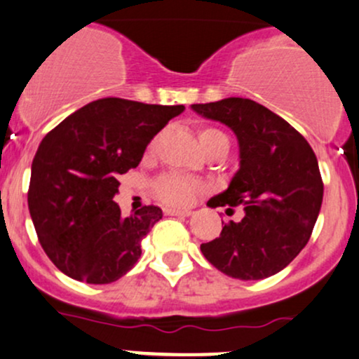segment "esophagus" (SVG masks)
<instances>
[{
	"mask_svg": "<svg viewBox=\"0 0 359 359\" xmlns=\"http://www.w3.org/2000/svg\"><path fill=\"white\" fill-rule=\"evenodd\" d=\"M164 214L165 215H180V217H188V215H191L194 214V212H191L190 209H187V210H180V209H164Z\"/></svg>",
	"mask_w": 359,
	"mask_h": 359,
	"instance_id": "obj_1",
	"label": "esophagus"
}]
</instances>
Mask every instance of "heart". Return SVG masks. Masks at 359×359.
I'll return each instance as SVG.
<instances>
[{"label":"heart","mask_w":359,"mask_h":359,"mask_svg":"<svg viewBox=\"0 0 359 359\" xmlns=\"http://www.w3.org/2000/svg\"><path fill=\"white\" fill-rule=\"evenodd\" d=\"M198 140L205 152L219 149V147H229V140H227L226 133L221 130L212 128V126H202L198 130ZM202 190V184L196 180L188 178V176L176 175V172H168V175L159 176L152 183V191L161 202L168 203V205L184 207L191 203L195 195Z\"/></svg>","instance_id":"1"}]
</instances>
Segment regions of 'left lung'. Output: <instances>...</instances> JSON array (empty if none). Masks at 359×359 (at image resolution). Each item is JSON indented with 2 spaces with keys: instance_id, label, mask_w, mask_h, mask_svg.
Returning <instances> with one entry per match:
<instances>
[{
  "instance_id": "1",
  "label": "left lung",
  "mask_w": 359,
  "mask_h": 359,
  "mask_svg": "<svg viewBox=\"0 0 359 359\" xmlns=\"http://www.w3.org/2000/svg\"><path fill=\"white\" fill-rule=\"evenodd\" d=\"M200 116L224 123L240 144V169L226 191L207 205H243L240 222L202 243L203 257L217 271L241 280L271 277L306 246L323 198L318 161L304 137L252 99L227 97L194 104Z\"/></svg>"
}]
</instances>
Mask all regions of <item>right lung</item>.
<instances>
[{"label": "right lung", "instance_id": "add662e5", "mask_svg": "<svg viewBox=\"0 0 359 359\" xmlns=\"http://www.w3.org/2000/svg\"><path fill=\"white\" fill-rule=\"evenodd\" d=\"M183 111L97 99L42 138L32 161L29 210L42 250L61 272L109 284L137 264L142 240L163 210L145 205L125 217L113 200L118 176L137 168L149 142Z\"/></svg>", "mask_w": 359, "mask_h": 359}]
</instances>
